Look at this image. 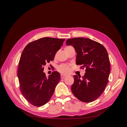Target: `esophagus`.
I'll list each match as a JSON object with an SVG mask.
<instances>
[{
    "label": "esophagus",
    "mask_w": 127,
    "mask_h": 127,
    "mask_svg": "<svg viewBox=\"0 0 127 127\" xmlns=\"http://www.w3.org/2000/svg\"><path fill=\"white\" fill-rule=\"evenodd\" d=\"M65 77H66V75H61V78H64Z\"/></svg>",
    "instance_id": "esophagus-1"
}]
</instances>
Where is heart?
Segmentation results:
<instances>
[{
  "label": "heart",
  "mask_w": 127,
  "mask_h": 127,
  "mask_svg": "<svg viewBox=\"0 0 127 127\" xmlns=\"http://www.w3.org/2000/svg\"><path fill=\"white\" fill-rule=\"evenodd\" d=\"M71 48L72 47H70V46H68V47L65 48L64 50H67ZM58 70L59 72L62 73V74H68V73L69 72L70 67H69L68 65H66V64H61L60 66L58 67Z\"/></svg>",
  "instance_id": "heart-1"
}]
</instances>
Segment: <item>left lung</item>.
<instances>
[{
	"label": "left lung",
	"mask_w": 127,
	"mask_h": 127,
	"mask_svg": "<svg viewBox=\"0 0 127 127\" xmlns=\"http://www.w3.org/2000/svg\"><path fill=\"white\" fill-rule=\"evenodd\" d=\"M66 44L74 48L76 64L86 68L82 78L74 76L72 93L80 101L93 102L100 96L108 82L110 64L107 50L101 44L87 38L69 39Z\"/></svg>",
	"instance_id": "left-lung-1"
}]
</instances>
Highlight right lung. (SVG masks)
Returning <instances> with one entry per match:
<instances>
[{
    "mask_svg": "<svg viewBox=\"0 0 127 127\" xmlns=\"http://www.w3.org/2000/svg\"><path fill=\"white\" fill-rule=\"evenodd\" d=\"M64 40L41 38L29 43L22 53L17 71L20 89L25 99L33 105L45 104L60 81L59 72L55 71L47 77L43 72V67L53 60Z\"/></svg>",
    "mask_w": 127,
    "mask_h": 127,
    "instance_id": "add662e5",
    "label": "right lung"
}]
</instances>
